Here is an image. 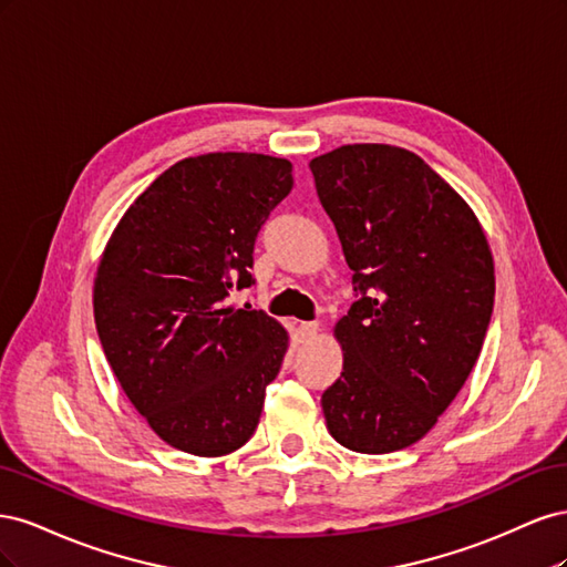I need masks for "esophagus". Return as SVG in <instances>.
I'll use <instances>...</instances> for the list:
<instances>
[{
	"instance_id": "34e87169",
	"label": "esophagus",
	"mask_w": 567,
	"mask_h": 567,
	"mask_svg": "<svg viewBox=\"0 0 567 567\" xmlns=\"http://www.w3.org/2000/svg\"><path fill=\"white\" fill-rule=\"evenodd\" d=\"M298 331H300V338H302V340H310V338L317 336L319 323H317V321H302Z\"/></svg>"
}]
</instances>
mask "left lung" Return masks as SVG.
Wrapping results in <instances>:
<instances>
[{
  "label": "left lung",
  "instance_id": "1",
  "mask_svg": "<svg viewBox=\"0 0 567 567\" xmlns=\"http://www.w3.org/2000/svg\"><path fill=\"white\" fill-rule=\"evenodd\" d=\"M357 300L336 323L342 373L321 394L342 447L419 442L473 371L492 319L494 262L477 217L416 153L350 144L310 163Z\"/></svg>",
  "mask_w": 567,
  "mask_h": 567
}]
</instances>
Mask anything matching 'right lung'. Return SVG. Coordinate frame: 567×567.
I'll return each instance as SVG.
<instances>
[{
  "mask_svg": "<svg viewBox=\"0 0 567 567\" xmlns=\"http://www.w3.org/2000/svg\"><path fill=\"white\" fill-rule=\"evenodd\" d=\"M290 173L288 161L262 153L184 158L130 205L101 257V348L169 447L225 456L260 423L288 333L229 296L255 284V238L293 188Z\"/></svg>",
  "mask_w": 567,
  "mask_h": 567,
  "instance_id": "obj_1",
  "label": "right lung"
}]
</instances>
